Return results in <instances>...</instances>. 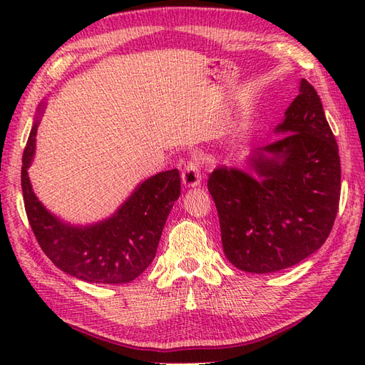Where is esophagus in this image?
<instances>
[{
    "instance_id": "esophagus-1",
    "label": "esophagus",
    "mask_w": 365,
    "mask_h": 365,
    "mask_svg": "<svg viewBox=\"0 0 365 365\" xmlns=\"http://www.w3.org/2000/svg\"><path fill=\"white\" fill-rule=\"evenodd\" d=\"M200 168L196 161H190V165L185 168L183 174H182V182L185 188H196L200 185Z\"/></svg>"
}]
</instances>
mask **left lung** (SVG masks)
Here are the masks:
<instances>
[{"label":"left lung","instance_id":"obj_1","mask_svg":"<svg viewBox=\"0 0 365 365\" xmlns=\"http://www.w3.org/2000/svg\"><path fill=\"white\" fill-rule=\"evenodd\" d=\"M273 133L245 169L218 166L208 177L224 254L247 273H276L320 250L339 208V147L304 78Z\"/></svg>","mask_w":365,"mask_h":365}]
</instances>
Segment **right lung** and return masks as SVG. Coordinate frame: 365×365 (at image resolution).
<instances>
[{"mask_svg": "<svg viewBox=\"0 0 365 365\" xmlns=\"http://www.w3.org/2000/svg\"><path fill=\"white\" fill-rule=\"evenodd\" d=\"M45 103L37 108L23 153L21 191L34 235L54 265L80 281L125 284L150 265L170 208L180 196V174L163 170L145 178L111 216L92 224H72L46 208L33 190L28 169L36 153L37 125Z\"/></svg>", "mask_w": 365, "mask_h": 365, "instance_id": "right-lung-1", "label": "right lung"}]
</instances>
